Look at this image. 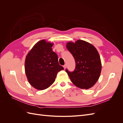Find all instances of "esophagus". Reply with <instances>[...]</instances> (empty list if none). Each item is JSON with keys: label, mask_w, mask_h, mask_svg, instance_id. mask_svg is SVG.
<instances>
[{"label": "esophagus", "mask_w": 123, "mask_h": 123, "mask_svg": "<svg viewBox=\"0 0 123 123\" xmlns=\"http://www.w3.org/2000/svg\"><path fill=\"white\" fill-rule=\"evenodd\" d=\"M66 67H67V65H66V64H65V65L64 66V69H65L66 68Z\"/></svg>", "instance_id": "obj_1"}]
</instances>
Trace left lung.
I'll use <instances>...</instances> for the list:
<instances>
[{
    "label": "left lung",
    "mask_w": 123,
    "mask_h": 123,
    "mask_svg": "<svg viewBox=\"0 0 123 123\" xmlns=\"http://www.w3.org/2000/svg\"><path fill=\"white\" fill-rule=\"evenodd\" d=\"M66 47L73 55L76 67L74 71L66 72L72 83L80 89H88L97 82L102 70V63L98 50L86 41L69 42Z\"/></svg>",
    "instance_id": "8db88e82"
}]
</instances>
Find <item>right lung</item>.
Masks as SVG:
<instances>
[{
    "mask_svg": "<svg viewBox=\"0 0 123 123\" xmlns=\"http://www.w3.org/2000/svg\"><path fill=\"white\" fill-rule=\"evenodd\" d=\"M53 43L41 40L26 56L25 73L32 86L39 90L49 88L55 80L57 73L64 68L59 65L57 55L53 51Z\"/></svg>",
    "mask_w": 123,
    "mask_h": 123,
    "instance_id": "right-lung-1",
    "label": "right lung"
}]
</instances>
